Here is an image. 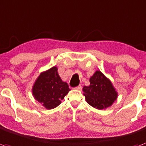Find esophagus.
Here are the masks:
<instances>
[{
  "mask_svg": "<svg viewBox=\"0 0 146 146\" xmlns=\"http://www.w3.org/2000/svg\"><path fill=\"white\" fill-rule=\"evenodd\" d=\"M74 90H81V89H82V87H81V86H80V85H79V86H78V87H74Z\"/></svg>",
  "mask_w": 146,
  "mask_h": 146,
  "instance_id": "34e87169",
  "label": "esophagus"
}]
</instances>
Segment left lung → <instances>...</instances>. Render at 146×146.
Wrapping results in <instances>:
<instances>
[{"label": "left lung", "mask_w": 146, "mask_h": 146, "mask_svg": "<svg viewBox=\"0 0 146 146\" xmlns=\"http://www.w3.org/2000/svg\"><path fill=\"white\" fill-rule=\"evenodd\" d=\"M90 86L83 87L86 101L93 108L104 109L117 100V93L112 84L100 71H96L90 79Z\"/></svg>", "instance_id": "8db88e82"}]
</instances>
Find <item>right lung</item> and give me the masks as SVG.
<instances>
[{
  "label": "right lung",
  "instance_id": "obj_1",
  "mask_svg": "<svg viewBox=\"0 0 146 146\" xmlns=\"http://www.w3.org/2000/svg\"><path fill=\"white\" fill-rule=\"evenodd\" d=\"M56 67L42 72L34 84L32 93L36 100L47 109L61 104V101L70 90L68 85L60 78Z\"/></svg>",
  "mask_w": 146,
  "mask_h": 146
}]
</instances>
